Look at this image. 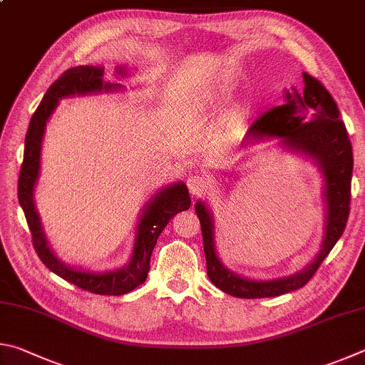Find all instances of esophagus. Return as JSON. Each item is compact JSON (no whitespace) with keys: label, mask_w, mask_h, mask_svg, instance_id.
<instances>
[{"label":"esophagus","mask_w":365,"mask_h":365,"mask_svg":"<svg viewBox=\"0 0 365 365\" xmlns=\"http://www.w3.org/2000/svg\"><path fill=\"white\" fill-rule=\"evenodd\" d=\"M187 187L190 190V194H192V197H199V195L207 192L210 187V182L205 176L192 175L187 178Z\"/></svg>","instance_id":"1"}]
</instances>
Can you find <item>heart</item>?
<instances>
[{
    "label": "heart",
    "instance_id": "obj_1",
    "mask_svg": "<svg viewBox=\"0 0 365 365\" xmlns=\"http://www.w3.org/2000/svg\"><path fill=\"white\" fill-rule=\"evenodd\" d=\"M221 94L220 91H215V89H203L199 94H195L194 99V107L197 112L210 110V108H215L221 104Z\"/></svg>",
    "mask_w": 365,
    "mask_h": 365
}]
</instances>
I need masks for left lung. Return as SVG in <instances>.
<instances>
[{"mask_svg":"<svg viewBox=\"0 0 365 365\" xmlns=\"http://www.w3.org/2000/svg\"><path fill=\"white\" fill-rule=\"evenodd\" d=\"M303 94L295 89L293 93L285 91L284 104L261 115L252 125L248 138H277L285 149L306 153L317 162L325 179L324 197L327 203L321 252L308 267L289 277L272 280L240 277L222 266L215 252L212 213L205 203L197 202L195 213L202 226L207 274L210 280L227 295L267 298L302 289L314 276L322 261L329 257L346 227L353 176V147L331 94L314 76L303 73Z\"/></svg>","mask_w":365,"mask_h":365,"instance_id":"obj_1","label":"left lung"}]
</instances>
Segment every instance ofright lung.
Returning <instances> with one entry per match:
<instances>
[{
  "mask_svg": "<svg viewBox=\"0 0 365 365\" xmlns=\"http://www.w3.org/2000/svg\"><path fill=\"white\" fill-rule=\"evenodd\" d=\"M118 75H125V68L117 70ZM121 86L117 83L104 81V68L94 66H78L68 68L57 78L44 94L43 101L30 120L27 134H25L24 162L19 175V203L27 218V225L31 232L35 252L43 264L57 276L66 279L67 282L80 287L96 295H125L145 282L150 269V255L157 244L158 235L162 234L168 221L179 212L189 210L190 197L187 186L184 182H175L165 187L152 197L150 202L144 207L143 216L136 229L133 257L125 267L108 272H89L73 269L57 259L56 255L48 245L44 237L40 216H38L34 202V189L40 173V153L44 126L57 107V102L70 96L94 94L102 91H117Z\"/></svg>",
  "mask_w": 365,
  "mask_h": 365,
  "instance_id": "obj_1",
  "label": "right lung"
}]
</instances>
